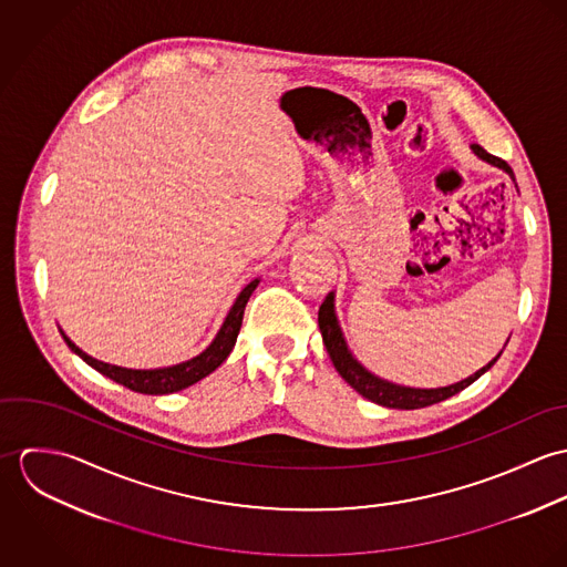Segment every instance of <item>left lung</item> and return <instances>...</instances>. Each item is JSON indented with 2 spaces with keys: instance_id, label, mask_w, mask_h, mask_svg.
<instances>
[{
  "instance_id": "8db88e82",
  "label": "left lung",
  "mask_w": 567,
  "mask_h": 567,
  "mask_svg": "<svg viewBox=\"0 0 567 567\" xmlns=\"http://www.w3.org/2000/svg\"><path fill=\"white\" fill-rule=\"evenodd\" d=\"M474 155L483 162L491 163L499 169H504L513 181H515V174L513 169L508 167V163L488 155L485 148H481L478 144L472 146ZM517 187V185H515ZM319 327H321V333H323L324 349L336 367V371L340 373V378L353 389L358 391L362 398H367L369 402L373 404L384 405V408H398V410H414V408H425V405L439 404L456 393H461L463 389H467L470 384H474L483 373H486L499 358V353L485 364L483 369H478L474 375L456 382V384H450V386H441V389H412V386H402V384H393L389 380H382L378 378L375 373H371L369 369H364L358 358L349 351V344L344 340V333L340 329L338 323V317H336V306H333V292H329L324 297L323 306L319 310ZM508 342V340H506Z\"/></svg>"
}]
</instances>
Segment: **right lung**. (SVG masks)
<instances>
[{
	"label": "right lung",
	"mask_w": 567,
	"mask_h": 567,
	"mask_svg": "<svg viewBox=\"0 0 567 567\" xmlns=\"http://www.w3.org/2000/svg\"><path fill=\"white\" fill-rule=\"evenodd\" d=\"M259 279H252L250 284H246L243 292L238 295V299L234 301L229 315L225 317V321L220 324L216 338L212 340V344L198 353L196 358H189L185 362L172 364V367H162V369H126V367H117V364H109L102 360L91 358L89 353H84L81 347H76L65 331L61 329V336L65 338L68 347L81 355L82 360L93 367L97 373L111 378L113 382L135 391V393H144V395H169L176 391H183L196 382H200L203 378H207L212 371H216L231 353V349L236 347L240 327H243L244 308L252 295V290L257 288Z\"/></svg>",
	"instance_id": "1"
}]
</instances>
